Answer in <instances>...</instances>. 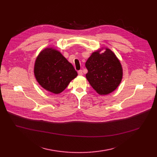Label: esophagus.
<instances>
[{"label":"esophagus","instance_id":"obj_1","mask_svg":"<svg viewBox=\"0 0 157 157\" xmlns=\"http://www.w3.org/2000/svg\"><path fill=\"white\" fill-rule=\"evenodd\" d=\"M78 74L79 75H83L82 70H79V71H78Z\"/></svg>","mask_w":157,"mask_h":157}]
</instances>
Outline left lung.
Instances as JSON below:
<instances>
[{"label": "left lung", "instance_id": "1", "mask_svg": "<svg viewBox=\"0 0 157 157\" xmlns=\"http://www.w3.org/2000/svg\"><path fill=\"white\" fill-rule=\"evenodd\" d=\"M93 52L86 63L88 70L86 75L87 80L92 87L100 95L113 92L121 83L123 69L120 61L114 52L105 48Z\"/></svg>", "mask_w": 157, "mask_h": 157}]
</instances>
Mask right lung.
<instances>
[{"label": "right lung", "mask_w": 157, "mask_h": 157, "mask_svg": "<svg viewBox=\"0 0 157 157\" xmlns=\"http://www.w3.org/2000/svg\"><path fill=\"white\" fill-rule=\"evenodd\" d=\"M34 73L39 84L54 94L63 92L78 75L61 52L52 48H44L40 52L36 59Z\"/></svg>", "instance_id": "1"}]
</instances>
